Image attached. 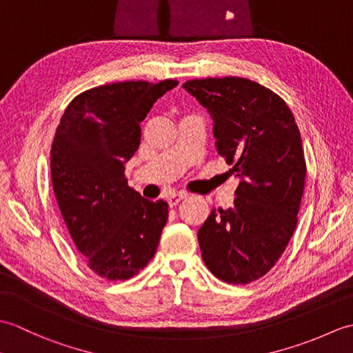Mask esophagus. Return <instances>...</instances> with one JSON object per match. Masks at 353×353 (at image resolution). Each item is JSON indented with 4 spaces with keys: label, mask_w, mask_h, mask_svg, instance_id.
Here are the masks:
<instances>
[{
    "label": "esophagus",
    "mask_w": 353,
    "mask_h": 353,
    "mask_svg": "<svg viewBox=\"0 0 353 353\" xmlns=\"http://www.w3.org/2000/svg\"><path fill=\"white\" fill-rule=\"evenodd\" d=\"M186 197H188V194H186V192H177V194H171V196L167 200H168L170 206H176Z\"/></svg>",
    "instance_id": "esophagus-1"
}]
</instances>
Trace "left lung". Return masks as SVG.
Masks as SVG:
<instances>
[{"mask_svg": "<svg viewBox=\"0 0 353 353\" xmlns=\"http://www.w3.org/2000/svg\"><path fill=\"white\" fill-rule=\"evenodd\" d=\"M214 119L216 150L239 181L234 208L212 211L197 238L206 267L228 283L267 274L297 226L306 162L296 119L279 95L243 77L188 80Z\"/></svg>", "mask_w": 353, "mask_h": 353, "instance_id": "8db88e82", "label": "left lung"}]
</instances>
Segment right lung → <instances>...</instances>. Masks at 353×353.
<instances>
[{"mask_svg":"<svg viewBox=\"0 0 353 353\" xmlns=\"http://www.w3.org/2000/svg\"><path fill=\"white\" fill-rule=\"evenodd\" d=\"M177 80L117 81L79 94L61 118L50 152L59 209L88 267L109 281L138 274L154 256L167 201L127 185L125 162L141 142L139 123Z\"/></svg>","mask_w":353,"mask_h":353,"instance_id":"add662e5","label":"right lung"}]
</instances>
